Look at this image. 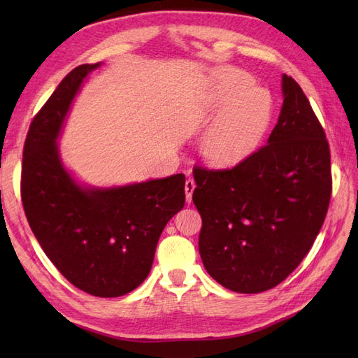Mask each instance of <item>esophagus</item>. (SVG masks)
I'll use <instances>...</instances> for the list:
<instances>
[{"label": "esophagus", "instance_id": "obj_1", "mask_svg": "<svg viewBox=\"0 0 358 358\" xmlns=\"http://www.w3.org/2000/svg\"><path fill=\"white\" fill-rule=\"evenodd\" d=\"M194 189H196V182H194V179H187L185 182V192H187V203L189 204L191 200H192V192Z\"/></svg>", "mask_w": 358, "mask_h": 358}]
</instances>
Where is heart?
I'll list each match as a JSON object with an SVG mask.
<instances>
[{
	"mask_svg": "<svg viewBox=\"0 0 358 358\" xmlns=\"http://www.w3.org/2000/svg\"><path fill=\"white\" fill-rule=\"evenodd\" d=\"M200 109L216 116L201 138L200 154L210 167L224 169L245 161L262 145L272 125L275 104L251 76L225 70L210 79Z\"/></svg>",
	"mask_w": 358,
	"mask_h": 358,
	"instance_id": "1",
	"label": "heart"
}]
</instances>
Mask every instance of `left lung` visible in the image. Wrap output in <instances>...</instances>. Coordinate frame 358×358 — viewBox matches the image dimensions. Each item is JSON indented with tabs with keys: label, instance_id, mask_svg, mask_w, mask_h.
I'll return each instance as SVG.
<instances>
[{
	"label": "left lung",
	"instance_id": "1",
	"mask_svg": "<svg viewBox=\"0 0 358 358\" xmlns=\"http://www.w3.org/2000/svg\"><path fill=\"white\" fill-rule=\"evenodd\" d=\"M284 103L267 143L229 170L194 169L208 273L236 292L276 287L306 257L331 196L326 133L297 82L282 74Z\"/></svg>",
	"mask_w": 358,
	"mask_h": 358
}]
</instances>
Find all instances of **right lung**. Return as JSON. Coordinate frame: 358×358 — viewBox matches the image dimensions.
Instances as JSON below:
<instances>
[{
	"label": "right lung",
	"instance_id": "obj_1",
	"mask_svg": "<svg viewBox=\"0 0 358 358\" xmlns=\"http://www.w3.org/2000/svg\"><path fill=\"white\" fill-rule=\"evenodd\" d=\"M101 66L70 71L32 119L20 194L28 224L69 282L96 297H119L148 278L159 236L185 204V176L90 187L64 166L58 138L83 80Z\"/></svg>",
	"mask_w": 358,
	"mask_h": 358
}]
</instances>
